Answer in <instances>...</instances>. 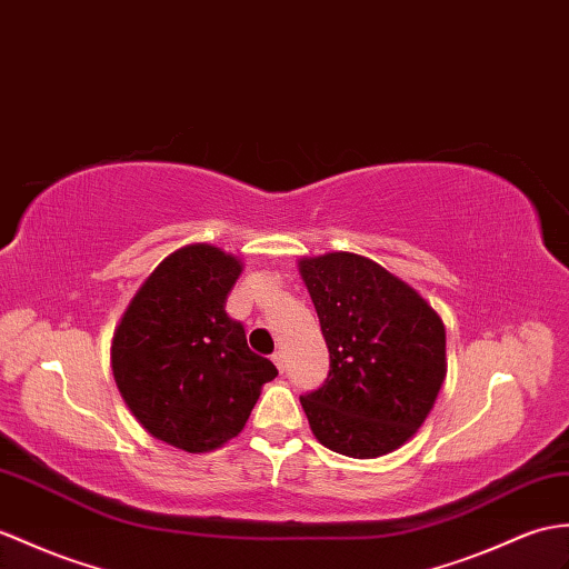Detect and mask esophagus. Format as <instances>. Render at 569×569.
Listing matches in <instances>:
<instances>
[{"label": "esophagus", "instance_id": "34e87169", "mask_svg": "<svg viewBox=\"0 0 569 569\" xmlns=\"http://www.w3.org/2000/svg\"><path fill=\"white\" fill-rule=\"evenodd\" d=\"M271 361L276 363V368H279V371H283V361H286V356H283V351H273V356H271Z\"/></svg>", "mask_w": 569, "mask_h": 569}]
</instances>
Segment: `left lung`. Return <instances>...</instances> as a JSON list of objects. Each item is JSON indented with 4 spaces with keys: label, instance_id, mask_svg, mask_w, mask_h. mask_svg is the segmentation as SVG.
Returning <instances> with one entry per match:
<instances>
[{
    "label": "left lung",
    "instance_id": "8db88e82",
    "mask_svg": "<svg viewBox=\"0 0 569 569\" xmlns=\"http://www.w3.org/2000/svg\"><path fill=\"white\" fill-rule=\"evenodd\" d=\"M329 349L302 395L315 439L349 458L386 456L425 425L446 378V329L412 286L380 263L332 252L300 259Z\"/></svg>",
    "mask_w": 569,
    "mask_h": 569
}]
</instances>
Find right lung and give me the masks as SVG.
<instances>
[{"mask_svg": "<svg viewBox=\"0 0 569 569\" xmlns=\"http://www.w3.org/2000/svg\"><path fill=\"white\" fill-rule=\"evenodd\" d=\"M242 263L213 244L169 254L116 327L111 368L128 409L154 439L206 453L247 425L276 366L224 312Z\"/></svg>", "mask_w": 569, "mask_h": 569, "instance_id": "right-lung-1", "label": "right lung"}]
</instances>
